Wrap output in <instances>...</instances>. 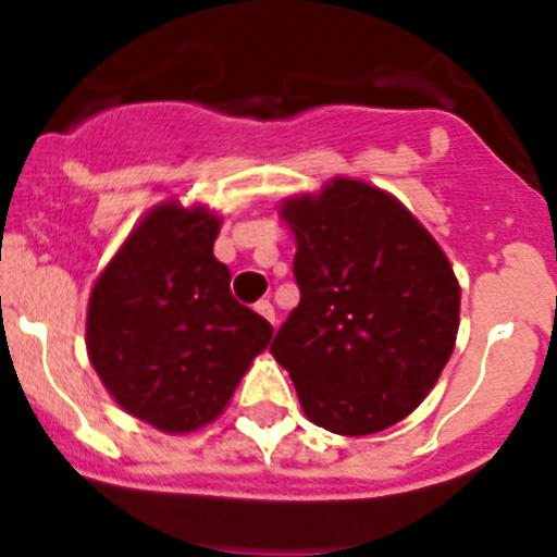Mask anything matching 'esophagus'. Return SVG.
Wrapping results in <instances>:
<instances>
[{
	"label": "esophagus",
	"instance_id": "34e87169",
	"mask_svg": "<svg viewBox=\"0 0 557 557\" xmlns=\"http://www.w3.org/2000/svg\"><path fill=\"white\" fill-rule=\"evenodd\" d=\"M256 312L261 314V318H267L269 323L274 325V307L269 305V301H258V305H256Z\"/></svg>",
	"mask_w": 557,
	"mask_h": 557
}]
</instances>
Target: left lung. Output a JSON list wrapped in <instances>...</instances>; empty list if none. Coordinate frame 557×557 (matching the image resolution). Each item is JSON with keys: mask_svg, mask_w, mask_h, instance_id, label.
<instances>
[{"mask_svg": "<svg viewBox=\"0 0 557 557\" xmlns=\"http://www.w3.org/2000/svg\"><path fill=\"white\" fill-rule=\"evenodd\" d=\"M301 301L272 342L307 418L339 436L391 429L423 404L460 323L450 258L393 194L334 177L283 199Z\"/></svg>", "mask_w": 557, "mask_h": 557, "instance_id": "obj_1", "label": "left lung"}]
</instances>
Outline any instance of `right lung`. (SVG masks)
Segmentation results:
<instances>
[{"label":"right lung","mask_w":557,"mask_h":557,"mask_svg":"<svg viewBox=\"0 0 557 557\" xmlns=\"http://www.w3.org/2000/svg\"><path fill=\"white\" fill-rule=\"evenodd\" d=\"M223 218L166 199L145 212L91 288L86 347L117 407L164 431L218 420L272 342V325L232 296L212 256Z\"/></svg>","instance_id":"right-lung-1"}]
</instances>
